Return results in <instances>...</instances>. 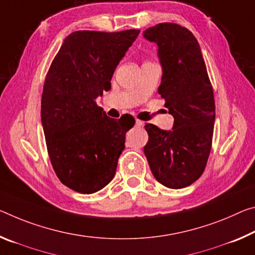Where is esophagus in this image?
Returning a JSON list of instances; mask_svg holds the SVG:
<instances>
[{
    "instance_id": "34e87169",
    "label": "esophagus",
    "mask_w": 255,
    "mask_h": 255,
    "mask_svg": "<svg viewBox=\"0 0 255 255\" xmlns=\"http://www.w3.org/2000/svg\"><path fill=\"white\" fill-rule=\"evenodd\" d=\"M143 125H144L143 121L136 119V121H135V126H136V127H143Z\"/></svg>"
}]
</instances>
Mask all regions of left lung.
<instances>
[{
  "instance_id": "obj_1",
  "label": "left lung",
  "mask_w": 255,
  "mask_h": 255,
  "mask_svg": "<svg viewBox=\"0 0 255 255\" xmlns=\"http://www.w3.org/2000/svg\"><path fill=\"white\" fill-rule=\"evenodd\" d=\"M157 45L162 67L159 94L173 117L162 130L145 125L144 153L155 179L165 187L189 186L203 173L212 145L216 106L211 83L197 39L187 28L163 22L143 33Z\"/></svg>"
}]
</instances>
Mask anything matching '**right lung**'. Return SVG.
Masks as SVG:
<instances>
[{
    "mask_svg": "<svg viewBox=\"0 0 255 255\" xmlns=\"http://www.w3.org/2000/svg\"><path fill=\"white\" fill-rule=\"evenodd\" d=\"M139 34L78 30L67 36L45 78L40 119L51 163L63 185L100 191L116 175L131 116L109 118L96 99L111 88L120 60Z\"/></svg>",
    "mask_w": 255,
    "mask_h": 255,
    "instance_id": "right-lung-1",
    "label": "right lung"
}]
</instances>
